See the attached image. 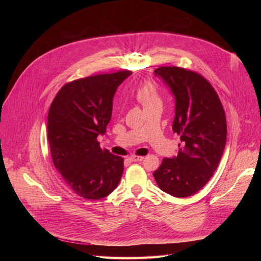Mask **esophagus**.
Instances as JSON below:
<instances>
[{
	"label": "esophagus",
	"mask_w": 261,
	"mask_h": 261,
	"mask_svg": "<svg viewBox=\"0 0 261 261\" xmlns=\"http://www.w3.org/2000/svg\"><path fill=\"white\" fill-rule=\"evenodd\" d=\"M129 160L133 161V162H137V161H142L143 157L142 156H136V155H132L131 157H129Z\"/></svg>",
	"instance_id": "34e87169"
}]
</instances>
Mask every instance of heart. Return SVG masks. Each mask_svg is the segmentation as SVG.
I'll return each instance as SVG.
<instances>
[{"instance_id":"b5f03b06","label":"heart","mask_w":261,"mask_h":261,"mask_svg":"<svg viewBox=\"0 0 261 261\" xmlns=\"http://www.w3.org/2000/svg\"><path fill=\"white\" fill-rule=\"evenodd\" d=\"M135 97L143 105L144 109L162 103L158 88L153 82H144L139 85L135 90Z\"/></svg>"}]
</instances>
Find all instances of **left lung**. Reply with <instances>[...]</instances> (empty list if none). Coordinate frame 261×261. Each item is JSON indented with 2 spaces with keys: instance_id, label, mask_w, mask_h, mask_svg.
I'll return each instance as SVG.
<instances>
[{
  "instance_id": "left-lung-1",
  "label": "left lung",
  "mask_w": 261,
  "mask_h": 261,
  "mask_svg": "<svg viewBox=\"0 0 261 261\" xmlns=\"http://www.w3.org/2000/svg\"><path fill=\"white\" fill-rule=\"evenodd\" d=\"M175 97L172 130L180 138L177 156L164 158L153 173L159 188L184 198L198 192L213 176L226 143V119L212 85L192 70L163 66L155 70Z\"/></svg>"
}]
</instances>
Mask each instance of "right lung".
Instances as JSON below:
<instances>
[{"label":"right lung","mask_w":261,"mask_h":261,"mask_svg":"<svg viewBox=\"0 0 261 261\" xmlns=\"http://www.w3.org/2000/svg\"><path fill=\"white\" fill-rule=\"evenodd\" d=\"M131 71L97 74L65 84L49 107L47 139L53 162L81 197L100 199L117 187L124 159L99 145L113 113L114 95Z\"/></svg>","instance_id":"add662e5"}]
</instances>
